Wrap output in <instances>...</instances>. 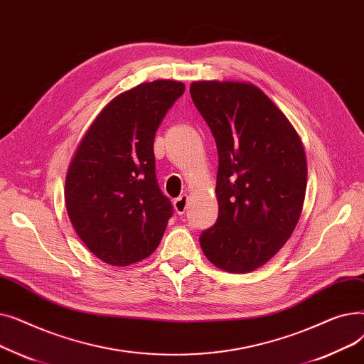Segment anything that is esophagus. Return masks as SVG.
Here are the masks:
<instances>
[{
  "mask_svg": "<svg viewBox=\"0 0 364 364\" xmlns=\"http://www.w3.org/2000/svg\"><path fill=\"white\" fill-rule=\"evenodd\" d=\"M187 200H188L187 195H181L180 198H177V199L174 200V209H176V213H177L178 215L184 214L186 208H187Z\"/></svg>",
  "mask_w": 364,
  "mask_h": 364,
  "instance_id": "obj_1",
  "label": "esophagus"
}]
</instances>
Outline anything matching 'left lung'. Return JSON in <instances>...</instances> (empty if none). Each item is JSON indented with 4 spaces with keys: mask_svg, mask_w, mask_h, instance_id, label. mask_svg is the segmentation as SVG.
<instances>
[{
    "mask_svg": "<svg viewBox=\"0 0 364 364\" xmlns=\"http://www.w3.org/2000/svg\"><path fill=\"white\" fill-rule=\"evenodd\" d=\"M190 95L218 150V218L202 232V251L228 273L254 272L282 250L299 220L307 187L302 143L254 84L198 81Z\"/></svg>",
    "mask_w": 364,
    "mask_h": 364,
    "instance_id": "8db88e82",
    "label": "left lung"
}]
</instances>
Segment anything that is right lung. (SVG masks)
I'll use <instances>...</instances> for the list:
<instances>
[{
  "label": "right lung",
  "instance_id": "obj_1",
  "mask_svg": "<svg viewBox=\"0 0 364 364\" xmlns=\"http://www.w3.org/2000/svg\"><path fill=\"white\" fill-rule=\"evenodd\" d=\"M184 84L144 82L94 119L69 165L65 202L88 250L110 265L147 258L161 243L172 203L156 180L153 140Z\"/></svg>",
  "mask_w": 364,
  "mask_h": 364
}]
</instances>
